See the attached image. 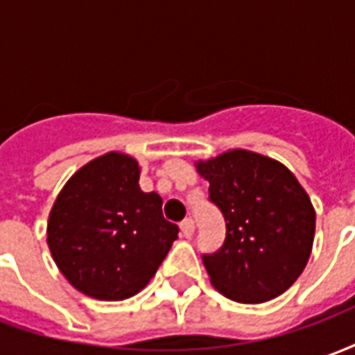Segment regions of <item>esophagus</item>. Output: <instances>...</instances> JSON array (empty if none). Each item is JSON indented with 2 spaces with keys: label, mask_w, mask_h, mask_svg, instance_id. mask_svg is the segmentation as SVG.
Returning <instances> with one entry per match:
<instances>
[{
  "label": "esophagus",
  "mask_w": 355,
  "mask_h": 355,
  "mask_svg": "<svg viewBox=\"0 0 355 355\" xmlns=\"http://www.w3.org/2000/svg\"><path fill=\"white\" fill-rule=\"evenodd\" d=\"M192 232H193V223L192 218H186L180 223V234H182V238H192Z\"/></svg>",
  "instance_id": "obj_1"
}]
</instances>
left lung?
Returning <instances> with one entry per match:
<instances>
[{
    "label": "left lung",
    "mask_w": 355,
    "mask_h": 355,
    "mask_svg": "<svg viewBox=\"0 0 355 355\" xmlns=\"http://www.w3.org/2000/svg\"><path fill=\"white\" fill-rule=\"evenodd\" d=\"M196 169L209 180L226 239L203 254L211 283L241 304L279 297L302 274L315 234V211L283 163L249 150H228Z\"/></svg>",
    "instance_id": "8db88e82"
}]
</instances>
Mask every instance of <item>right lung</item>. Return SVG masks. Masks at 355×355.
<instances>
[{"mask_svg": "<svg viewBox=\"0 0 355 355\" xmlns=\"http://www.w3.org/2000/svg\"><path fill=\"white\" fill-rule=\"evenodd\" d=\"M139 162L108 152L83 165L58 193L47 245L73 287L98 300L144 289L178 238L163 218L162 198L142 192Z\"/></svg>", "mask_w": 355, "mask_h": 355, "instance_id": "1", "label": "right lung"}]
</instances>
